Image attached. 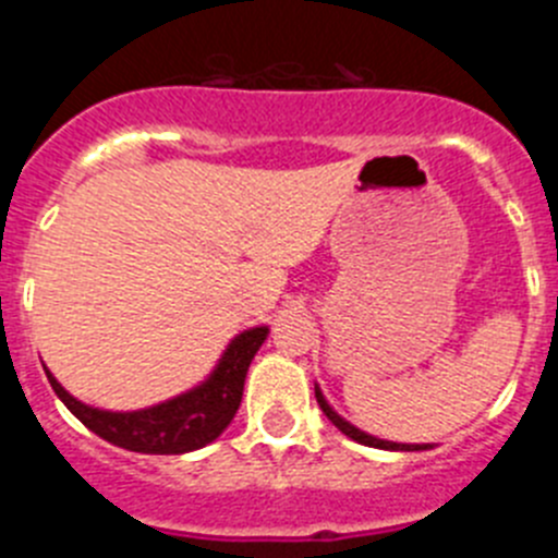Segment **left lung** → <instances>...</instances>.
Returning <instances> with one entry per match:
<instances>
[{
	"mask_svg": "<svg viewBox=\"0 0 558 558\" xmlns=\"http://www.w3.org/2000/svg\"><path fill=\"white\" fill-rule=\"evenodd\" d=\"M315 399H318V408H322V411H324V416H327L329 422H332V425L338 427L340 433H343V436H349V438H352V441H357V445L379 447V450H408V452L427 450V445H397V441H383V438L368 436V433L357 430V427H352V425H349V422H343V418H340L338 413H335L332 408L327 405V399H324V393L318 391V388H315Z\"/></svg>",
	"mask_w": 558,
	"mask_h": 558,
	"instance_id": "1",
	"label": "left lung"
}]
</instances>
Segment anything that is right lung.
<instances>
[{
	"mask_svg": "<svg viewBox=\"0 0 558 558\" xmlns=\"http://www.w3.org/2000/svg\"><path fill=\"white\" fill-rule=\"evenodd\" d=\"M265 338H268V327H254L236 335L204 386L167 399L161 405L133 413H111L83 405L72 393H66V388L52 374L47 372V377L63 405L75 413L88 430L111 445L125 447L131 452H147V456H181V452L206 447L231 425L243 399L251 360L259 352Z\"/></svg>",
	"mask_w": 558,
	"mask_h": 558,
	"instance_id": "right-lung-1",
	"label": "right lung"
}]
</instances>
